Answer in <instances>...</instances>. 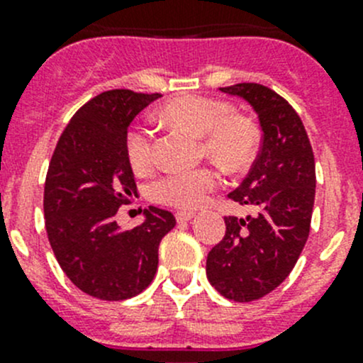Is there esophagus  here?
Segmentation results:
<instances>
[{"mask_svg": "<svg viewBox=\"0 0 363 363\" xmlns=\"http://www.w3.org/2000/svg\"><path fill=\"white\" fill-rule=\"evenodd\" d=\"M195 216H196L195 212H191V211H179L177 214H175V218H177L179 223H186V221H191Z\"/></svg>", "mask_w": 363, "mask_h": 363, "instance_id": "obj_1", "label": "esophagus"}]
</instances>
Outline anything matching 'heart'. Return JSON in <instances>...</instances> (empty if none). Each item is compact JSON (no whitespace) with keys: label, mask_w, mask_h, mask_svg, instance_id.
I'll use <instances>...</instances> for the list:
<instances>
[{"label":"heart","mask_w":363,"mask_h":363,"mask_svg":"<svg viewBox=\"0 0 363 363\" xmlns=\"http://www.w3.org/2000/svg\"><path fill=\"white\" fill-rule=\"evenodd\" d=\"M161 117L174 126L203 138V149L212 160L230 168L251 161L259 144L258 128L244 117L233 116L225 101L207 96H181L161 108ZM126 152L131 167L144 170L152 160L151 131L133 128L126 138ZM216 172L208 168L172 172L151 186L156 202L179 208L200 207L218 186Z\"/></svg>","instance_id":"heart-1"}]
</instances>
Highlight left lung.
I'll list each match as a JSON object with an SVG mask.
<instances>
[{"label":"left lung","mask_w":363,"mask_h":363,"mask_svg":"<svg viewBox=\"0 0 363 363\" xmlns=\"http://www.w3.org/2000/svg\"><path fill=\"white\" fill-rule=\"evenodd\" d=\"M219 91L251 105L262 128V147L250 174L230 199L255 207V216L225 218L226 233L207 256V279L235 302L258 300L294 270L309 237L316 170L298 113L262 84Z\"/></svg>","instance_id":"1"}]
</instances>
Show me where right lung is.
I'll return each mask as SVG.
<instances>
[{
  "label": "right lung",
  "instance_id": "obj_1",
  "mask_svg": "<svg viewBox=\"0 0 363 363\" xmlns=\"http://www.w3.org/2000/svg\"><path fill=\"white\" fill-rule=\"evenodd\" d=\"M161 94L112 89L77 111L56 145L43 191V212L57 263L84 294L126 300L142 294L158 270L172 212L144 211V223L121 230L117 208L137 196L126 152L128 128Z\"/></svg>",
  "mask_w": 363,
  "mask_h": 363
}]
</instances>
